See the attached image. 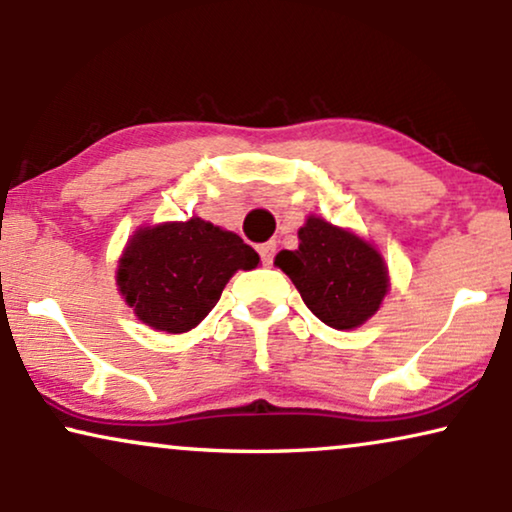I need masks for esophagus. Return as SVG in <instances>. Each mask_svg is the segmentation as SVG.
Listing matches in <instances>:
<instances>
[{
  "mask_svg": "<svg viewBox=\"0 0 512 512\" xmlns=\"http://www.w3.org/2000/svg\"><path fill=\"white\" fill-rule=\"evenodd\" d=\"M260 257H262V264L264 267H269V264H274V257H276V243H262L260 248Z\"/></svg>",
  "mask_w": 512,
  "mask_h": 512,
  "instance_id": "1",
  "label": "esophagus"
}]
</instances>
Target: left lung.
I'll use <instances>...</instances> for the list:
<instances>
[{"label": "left lung", "mask_w": 512, "mask_h": 512, "mask_svg": "<svg viewBox=\"0 0 512 512\" xmlns=\"http://www.w3.org/2000/svg\"><path fill=\"white\" fill-rule=\"evenodd\" d=\"M276 264L295 283L313 316L335 330L363 325L388 290L379 252L320 217L306 220L299 229V248L278 252Z\"/></svg>", "instance_id": "1"}]
</instances>
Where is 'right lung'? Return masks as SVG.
Instances as JSON below:
<instances>
[{
    "label": "right lung",
    "instance_id": "add662e5",
    "mask_svg": "<svg viewBox=\"0 0 512 512\" xmlns=\"http://www.w3.org/2000/svg\"><path fill=\"white\" fill-rule=\"evenodd\" d=\"M257 264L260 255L241 236L192 217L140 229L121 257L117 283L142 323L180 335L213 311L238 269Z\"/></svg>",
    "mask_w": 512,
    "mask_h": 512
}]
</instances>
